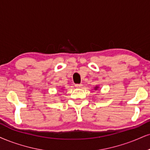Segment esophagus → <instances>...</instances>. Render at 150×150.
I'll use <instances>...</instances> for the list:
<instances>
[{
    "mask_svg": "<svg viewBox=\"0 0 150 150\" xmlns=\"http://www.w3.org/2000/svg\"><path fill=\"white\" fill-rule=\"evenodd\" d=\"M82 86H83L82 84H76L75 85V87H76V88H82Z\"/></svg>",
    "mask_w": 150,
    "mask_h": 150,
    "instance_id": "34e87169",
    "label": "esophagus"
}]
</instances>
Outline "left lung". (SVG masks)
Returning <instances> with one entry per match:
<instances>
[{"label":"left lung","instance_id":"left-lung-1","mask_svg":"<svg viewBox=\"0 0 150 150\" xmlns=\"http://www.w3.org/2000/svg\"><path fill=\"white\" fill-rule=\"evenodd\" d=\"M95 90H97V87H95Z\"/></svg>","mask_w":150,"mask_h":150}]
</instances>
